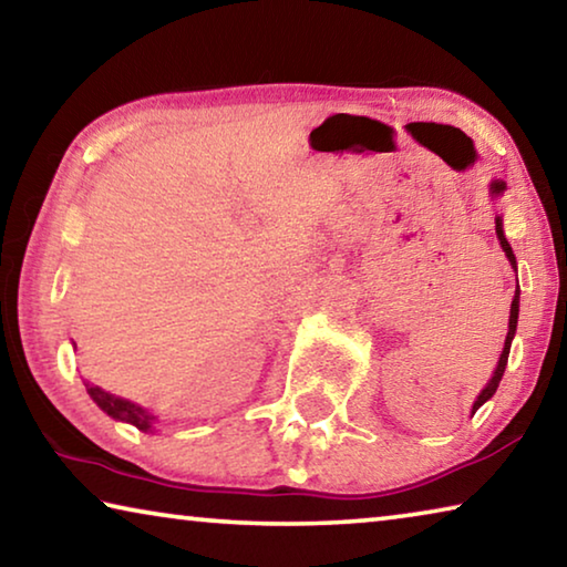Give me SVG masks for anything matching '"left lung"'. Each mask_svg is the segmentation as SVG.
Masks as SVG:
<instances>
[{"label":"left lung","instance_id":"obj_1","mask_svg":"<svg viewBox=\"0 0 567 567\" xmlns=\"http://www.w3.org/2000/svg\"><path fill=\"white\" fill-rule=\"evenodd\" d=\"M503 192H505V182L495 179L493 185H491V195H493V197H497V195H503ZM495 233H497V239H501V247H503L505 257H507V260H511V265L515 267V272H517V262H515L513 247H511V243H507V239H505V233H503V217H495ZM517 312H520V287H517V290H515L513 305H511V322H507V338H505L503 354H501V360H497V368H495V372H493L491 382H487V385L483 388V392H480V395H477V400L473 402V415H475V410H477L480 405H483V402H487V400H491V398L495 395L497 385H501L503 372H505V364H507V354H511V344H513L515 330H517Z\"/></svg>","mask_w":567,"mask_h":567}]
</instances>
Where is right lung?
<instances>
[{
  "label": "right lung",
  "mask_w": 567,
  "mask_h": 567,
  "mask_svg": "<svg viewBox=\"0 0 567 567\" xmlns=\"http://www.w3.org/2000/svg\"><path fill=\"white\" fill-rule=\"evenodd\" d=\"M84 385H87L90 398L97 402V408L107 412L110 417L130 422V425L145 430V433L152 427V420H155V415H150L147 410H142L140 405H134V402H130V400L114 398V395H110V392H104L102 388L90 385V382H84Z\"/></svg>",
  "instance_id": "right-lung-1"
}]
</instances>
